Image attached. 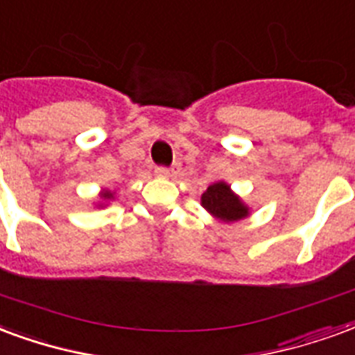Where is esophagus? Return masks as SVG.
Masks as SVG:
<instances>
[{
	"label": "esophagus",
	"instance_id": "obj_1",
	"mask_svg": "<svg viewBox=\"0 0 355 355\" xmlns=\"http://www.w3.org/2000/svg\"><path fill=\"white\" fill-rule=\"evenodd\" d=\"M155 174L159 175V178H172V175H175V170H172V168L159 166L157 170H155Z\"/></svg>",
	"mask_w": 355,
	"mask_h": 355
}]
</instances>
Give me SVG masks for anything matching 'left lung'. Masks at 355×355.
I'll return each mask as SVG.
<instances>
[{"instance_id": "left-lung-1", "label": "left lung", "mask_w": 355, "mask_h": 355, "mask_svg": "<svg viewBox=\"0 0 355 355\" xmlns=\"http://www.w3.org/2000/svg\"><path fill=\"white\" fill-rule=\"evenodd\" d=\"M200 202L208 214H211L219 221H225V223L240 221V219L250 216V208L242 202L240 196L232 193L231 185H227L225 181L211 183L202 193Z\"/></svg>"}]
</instances>
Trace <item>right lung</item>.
I'll return each instance as SVG.
<instances>
[{
	"mask_svg": "<svg viewBox=\"0 0 355 355\" xmlns=\"http://www.w3.org/2000/svg\"><path fill=\"white\" fill-rule=\"evenodd\" d=\"M103 198V200H111L113 198V193L111 191H102V195H100Z\"/></svg>",
	"mask_w": 355,
	"mask_h": 355,
	"instance_id": "add662e5",
	"label": "right lung"
}]
</instances>
